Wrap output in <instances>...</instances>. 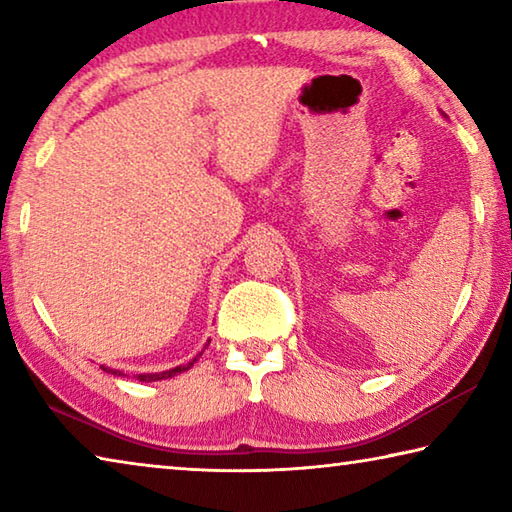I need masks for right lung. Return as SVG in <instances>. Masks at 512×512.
<instances>
[{
	"label": "right lung",
	"mask_w": 512,
	"mask_h": 512,
	"mask_svg": "<svg viewBox=\"0 0 512 512\" xmlns=\"http://www.w3.org/2000/svg\"><path fill=\"white\" fill-rule=\"evenodd\" d=\"M210 345V343H207ZM196 363V359H192L187 363V366H178V368H171V370H164V372H146V375H137V379L140 381H158V379H169V377H173V375H178V372H185V370H189ZM106 372H112V375H121L119 370H108V368H103Z\"/></svg>",
	"instance_id": "right-lung-1"
}]
</instances>
